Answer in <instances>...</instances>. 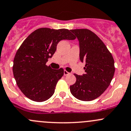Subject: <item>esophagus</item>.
I'll return each mask as SVG.
<instances>
[{"instance_id": "1", "label": "esophagus", "mask_w": 131, "mask_h": 131, "mask_svg": "<svg viewBox=\"0 0 131 131\" xmlns=\"http://www.w3.org/2000/svg\"><path fill=\"white\" fill-rule=\"evenodd\" d=\"M69 74H70V73L68 72L67 70H64V75H65L66 76V75H69Z\"/></svg>"}]
</instances>
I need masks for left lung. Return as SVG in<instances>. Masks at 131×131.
<instances>
[{"label": "left lung", "instance_id": "8db88e82", "mask_svg": "<svg viewBox=\"0 0 131 131\" xmlns=\"http://www.w3.org/2000/svg\"><path fill=\"white\" fill-rule=\"evenodd\" d=\"M70 31L78 39L80 59L85 63V73L74 74L77 80L70 86V92L78 100L91 101L100 97L111 84L115 72L114 58L105 44L90 30Z\"/></svg>", "mask_w": 131, "mask_h": 131}]
</instances>
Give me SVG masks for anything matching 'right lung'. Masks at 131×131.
I'll return each mask as SVG.
<instances>
[{
	"mask_svg": "<svg viewBox=\"0 0 131 131\" xmlns=\"http://www.w3.org/2000/svg\"><path fill=\"white\" fill-rule=\"evenodd\" d=\"M75 38L67 29L44 27L34 31L24 41L14 59L12 70L17 86L26 97L41 102L53 95L64 70L52 69L46 63L60 41Z\"/></svg>",
	"mask_w": 131,
	"mask_h": 131,
	"instance_id": "right-lung-1",
	"label": "right lung"
}]
</instances>
